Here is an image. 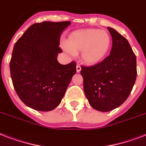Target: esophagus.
<instances>
[{
	"mask_svg": "<svg viewBox=\"0 0 146 146\" xmlns=\"http://www.w3.org/2000/svg\"><path fill=\"white\" fill-rule=\"evenodd\" d=\"M80 71H81V66H80V65L77 64V65H76V72H77V73H80Z\"/></svg>",
	"mask_w": 146,
	"mask_h": 146,
	"instance_id": "34e87169",
	"label": "esophagus"
}]
</instances>
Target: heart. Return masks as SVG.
<instances>
[{
  "mask_svg": "<svg viewBox=\"0 0 146 146\" xmlns=\"http://www.w3.org/2000/svg\"><path fill=\"white\" fill-rule=\"evenodd\" d=\"M111 44V36L108 32L86 29L71 33L66 41L65 48L72 54L81 50V60L86 65L94 66L104 59Z\"/></svg>",
  "mask_w": 146,
  "mask_h": 146,
  "instance_id": "b5f03b06",
  "label": "heart"
}]
</instances>
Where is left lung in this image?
Returning <instances> with one entry per match:
<instances>
[{
  "label": "left lung",
  "instance_id": "1",
  "mask_svg": "<svg viewBox=\"0 0 146 146\" xmlns=\"http://www.w3.org/2000/svg\"><path fill=\"white\" fill-rule=\"evenodd\" d=\"M108 29L112 37L110 55L96 65L81 66L80 72L89 103L103 112L117 108L127 99L137 75L136 55L128 41L115 29Z\"/></svg>",
  "mask_w": 146,
  "mask_h": 146
}]
</instances>
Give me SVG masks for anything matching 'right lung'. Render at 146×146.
<instances>
[{"label": "right lung", "mask_w": 146, "mask_h": 146, "mask_svg": "<svg viewBox=\"0 0 146 146\" xmlns=\"http://www.w3.org/2000/svg\"><path fill=\"white\" fill-rule=\"evenodd\" d=\"M70 22H43L32 25L16 42L10 60V75L16 92L24 104L50 111L61 102L73 76L75 62L62 65L60 38Z\"/></svg>", "instance_id": "1"}]
</instances>
